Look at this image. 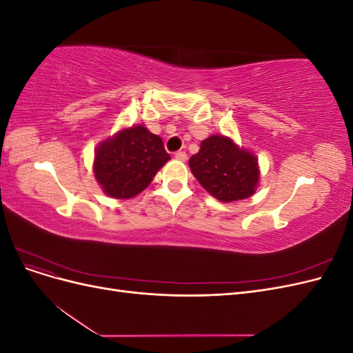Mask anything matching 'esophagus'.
Listing matches in <instances>:
<instances>
[{
  "mask_svg": "<svg viewBox=\"0 0 353 353\" xmlns=\"http://www.w3.org/2000/svg\"><path fill=\"white\" fill-rule=\"evenodd\" d=\"M175 159L183 160V162H185V160H187V153L185 152H176L175 153Z\"/></svg>",
  "mask_w": 353,
  "mask_h": 353,
  "instance_id": "esophagus-1",
  "label": "esophagus"
}]
</instances>
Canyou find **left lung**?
<instances>
[{
    "label": "left lung",
    "instance_id": "1",
    "mask_svg": "<svg viewBox=\"0 0 353 353\" xmlns=\"http://www.w3.org/2000/svg\"><path fill=\"white\" fill-rule=\"evenodd\" d=\"M188 165L201 187L223 203L250 197L259 181L258 159L222 135L201 141Z\"/></svg>",
    "mask_w": 353,
    "mask_h": 353
}]
</instances>
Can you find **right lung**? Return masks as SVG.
Listing matches in <instances>:
<instances>
[{
	"label": "right lung",
	"mask_w": 353,
	"mask_h": 353,
	"mask_svg": "<svg viewBox=\"0 0 353 353\" xmlns=\"http://www.w3.org/2000/svg\"><path fill=\"white\" fill-rule=\"evenodd\" d=\"M169 159L162 138L143 125L132 126L97 148L94 174L105 194L131 199L147 188Z\"/></svg>",
	"instance_id": "right-lung-1"
}]
</instances>
